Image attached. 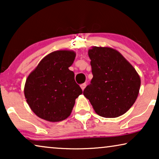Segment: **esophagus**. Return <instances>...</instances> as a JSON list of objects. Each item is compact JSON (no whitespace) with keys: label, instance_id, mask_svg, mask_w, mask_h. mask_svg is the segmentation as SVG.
Segmentation results:
<instances>
[{"label":"esophagus","instance_id":"34e87169","mask_svg":"<svg viewBox=\"0 0 159 159\" xmlns=\"http://www.w3.org/2000/svg\"><path fill=\"white\" fill-rule=\"evenodd\" d=\"M86 85H87L86 83H83V84H82L81 85H80V87H81V88H82V90H84V88H86Z\"/></svg>","mask_w":159,"mask_h":159}]
</instances>
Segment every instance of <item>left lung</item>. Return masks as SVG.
I'll list each match as a JSON object with an SVG mask.
<instances>
[{"label": "left lung", "mask_w": 159, "mask_h": 159, "mask_svg": "<svg viewBox=\"0 0 159 159\" xmlns=\"http://www.w3.org/2000/svg\"><path fill=\"white\" fill-rule=\"evenodd\" d=\"M93 77L83 91L95 113L105 118L125 114L135 102L140 78L116 50L94 46L88 51Z\"/></svg>", "instance_id": "8db88e82"}]
</instances>
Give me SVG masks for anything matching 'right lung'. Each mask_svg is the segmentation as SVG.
<instances>
[{
    "label": "right lung",
    "instance_id": "obj_1",
    "mask_svg": "<svg viewBox=\"0 0 159 159\" xmlns=\"http://www.w3.org/2000/svg\"><path fill=\"white\" fill-rule=\"evenodd\" d=\"M76 56L67 50L49 53L28 76L25 96L32 111L40 118L56 122L68 118L75 100L82 93L69 70Z\"/></svg>",
    "mask_w": 159,
    "mask_h": 159
}]
</instances>
